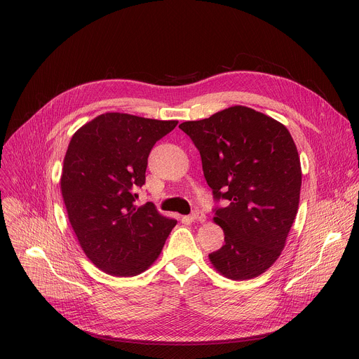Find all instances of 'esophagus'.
<instances>
[{
    "label": "esophagus",
    "mask_w": 359,
    "mask_h": 359,
    "mask_svg": "<svg viewBox=\"0 0 359 359\" xmlns=\"http://www.w3.org/2000/svg\"><path fill=\"white\" fill-rule=\"evenodd\" d=\"M187 219H189L190 222H200V223H203V222H206V215H204V213L200 212V210H196V212H193L191 216H189Z\"/></svg>",
    "instance_id": "1"
}]
</instances>
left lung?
<instances>
[{
    "mask_svg": "<svg viewBox=\"0 0 359 359\" xmlns=\"http://www.w3.org/2000/svg\"><path fill=\"white\" fill-rule=\"evenodd\" d=\"M179 128L198 149L215 198L227 200L215 209L224 245L210 263L236 281L259 277L280 257L298 212L301 165L288 129L241 105Z\"/></svg>",
    "mask_w": 359,
    "mask_h": 359,
    "instance_id": "left-lung-1",
    "label": "left lung"
}]
</instances>
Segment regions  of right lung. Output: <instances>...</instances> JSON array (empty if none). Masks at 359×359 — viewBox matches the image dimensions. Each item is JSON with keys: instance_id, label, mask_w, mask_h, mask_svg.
Masks as SVG:
<instances>
[{"instance_id": "1", "label": "right lung", "mask_w": 359, "mask_h": 359, "mask_svg": "<svg viewBox=\"0 0 359 359\" xmlns=\"http://www.w3.org/2000/svg\"><path fill=\"white\" fill-rule=\"evenodd\" d=\"M176 125L108 112L69 142L61 176L68 219L86 257L107 274L133 277L147 270L177 223L153 203L137 208L133 193L144 184L151 147Z\"/></svg>"}]
</instances>
